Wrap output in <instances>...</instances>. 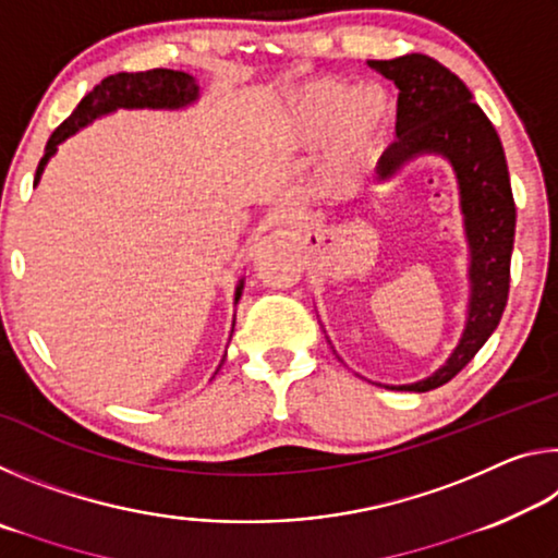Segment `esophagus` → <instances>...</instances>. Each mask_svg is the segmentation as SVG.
I'll use <instances>...</instances> for the list:
<instances>
[{
	"label": "esophagus",
	"mask_w": 558,
	"mask_h": 558,
	"mask_svg": "<svg viewBox=\"0 0 558 558\" xmlns=\"http://www.w3.org/2000/svg\"><path fill=\"white\" fill-rule=\"evenodd\" d=\"M286 221L288 223H295V214H286Z\"/></svg>",
	"instance_id": "esophagus-1"
}]
</instances>
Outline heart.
Listing matches in <instances>:
<instances>
[{
    "instance_id": "1",
    "label": "heart",
    "mask_w": 558,
    "mask_h": 558,
    "mask_svg": "<svg viewBox=\"0 0 558 558\" xmlns=\"http://www.w3.org/2000/svg\"><path fill=\"white\" fill-rule=\"evenodd\" d=\"M391 98L379 86L337 78L300 83L282 100L286 137L298 149L325 147L317 179L329 196L356 192L389 145Z\"/></svg>"
}]
</instances>
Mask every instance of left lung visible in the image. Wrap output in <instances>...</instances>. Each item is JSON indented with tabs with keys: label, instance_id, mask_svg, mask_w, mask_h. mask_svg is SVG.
<instances>
[{
	"label": "left lung",
	"instance_id": "1",
	"mask_svg": "<svg viewBox=\"0 0 558 558\" xmlns=\"http://www.w3.org/2000/svg\"><path fill=\"white\" fill-rule=\"evenodd\" d=\"M369 65L399 88V140L381 157V179L396 177L415 157L436 155L448 159L458 179L470 248L468 319L458 347L448 362L426 379L389 386L423 393L448 384L497 329L509 295L517 209L497 130L483 108L472 102V93L456 73L423 53L369 61Z\"/></svg>",
	"mask_w": 558,
	"mask_h": 558
}]
</instances>
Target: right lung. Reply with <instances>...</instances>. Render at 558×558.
Returning <instances> with one entry per match:
<instances>
[{"instance_id": "right-lung-1", "label": "right lung", "mask_w": 558, "mask_h": 558, "mask_svg": "<svg viewBox=\"0 0 558 558\" xmlns=\"http://www.w3.org/2000/svg\"><path fill=\"white\" fill-rule=\"evenodd\" d=\"M199 100V83L194 75L184 71L172 69H153L140 73H116L102 78L96 88H93L86 98L78 102V108L71 112L69 120H63L53 135L46 143V153L41 157L39 167H36L34 186L39 184L49 159L56 155V149L69 140L75 132L88 128L93 120L102 116H110L116 110H182L194 106ZM243 292V278L235 286L233 305L241 300Z\"/></svg>"}]
</instances>
